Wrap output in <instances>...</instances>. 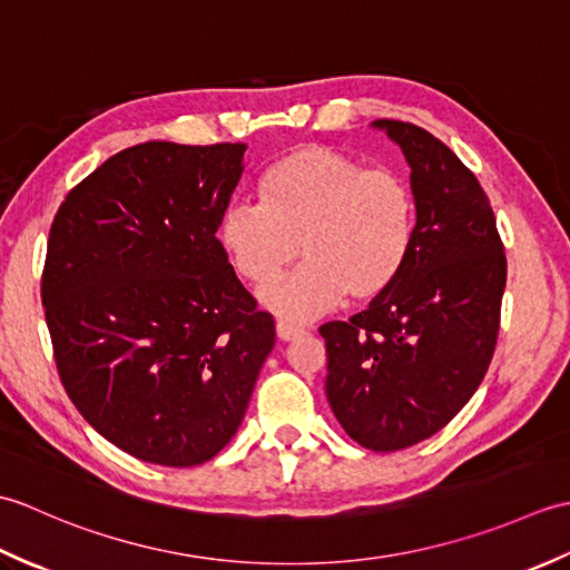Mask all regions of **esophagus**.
I'll return each mask as SVG.
<instances>
[{
	"instance_id": "1",
	"label": "esophagus",
	"mask_w": 570,
	"mask_h": 570,
	"mask_svg": "<svg viewBox=\"0 0 570 570\" xmlns=\"http://www.w3.org/2000/svg\"><path fill=\"white\" fill-rule=\"evenodd\" d=\"M306 331L301 328V325H294V323H288V321H276V335L282 337V341H294V337H298V335H304Z\"/></svg>"
}]
</instances>
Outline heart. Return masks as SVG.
I'll return each mask as SVG.
<instances>
[{
    "label": "heart",
    "instance_id": "1",
    "mask_svg": "<svg viewBox=\"0 0 570 570\" xmlns=\"http://www.w3.org/2000/svg\"><path fill=\"white\" fill-rule=\"evenodd\" d=\"M259 200L229 205L217 237L235 272L257 286L304 259L296 274L264 288V304L288 318H311L343 298H380L414 249L419 205L409 180L321 144L266 166Z\"/></svg>",
    "mask_w": 570,
    "mask_h": 570
}]
</instances>
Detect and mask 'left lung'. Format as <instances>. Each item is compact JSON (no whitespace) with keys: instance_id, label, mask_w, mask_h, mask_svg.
<instances>
[{"instance_id":"obj_1","label":"left lung","mask_w":570,"mask_h":570,"mask_svg":"<svg viewBox=\"0 0 570 570\" xmlns=\"http://www.w3.org/2000/svg\"><path fill=\"white\" fill-rule=\"evenodd\" d=\"M411 166L419 217L409 264L350 321L321 325L325 394L374 453L431 439L475 394L500 333L507 257L488 193L431 131L377 119Z\"/></svg>"}]
</instances>
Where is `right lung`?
<instances>
[{"label": "right lung", "mask_w": 570, "mask_h": 570, "mask_svg": "<svg viewBox=\"0 0 570 570\" xmlns=\"http://www.w3.org/2000/svg\"><path fill=\"white\" fill-rule=\"evenodd\" d=\"M245 149L137 144L82 178L48 233L58 377L95 431L147 463L220 453L276 341L215 237Z\"/></svg>", "instance_id": "obj_1"}]
</instances>
